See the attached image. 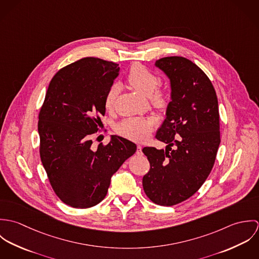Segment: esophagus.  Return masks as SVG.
Returning <instances> with one entry per match:
<instances>
[{"instance_id":"esophagus-1","label":"esophagus","mask_w":259,"mask_h":259,"mask_svg":"<svg viewBox=\"0 0 259 259\" xmlns=\"http://www.w3.org/2000/svg\"><path fill=\"white\" fill-rule=\"evenodd\" d=\"M138 153L140 154V153H142V146H138Z\"/></svg>"}]
</instances>
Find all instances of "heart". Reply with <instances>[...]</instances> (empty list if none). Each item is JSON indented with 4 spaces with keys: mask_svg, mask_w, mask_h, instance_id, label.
I'll list each match as a JSON object with an SVG mask.
<instances>
[{
    "mask_svg": "<svg viewBox=\"0 0 259 259\" xmlns=\"http://www.w3.org/2000/svg\"><path fill=\"white\" fill-rule=\"evenodd\" d=\"M126 81L132 89L141 95L149 98V101L153 107L157 109H164L168 105V92L164 89L157 88L159 77L145 66L141 64L134 65L126 76ZM117 94L118 85L112 84L105 98V106L107 109H112ZM153 124L154 121L151 118L130 117L122 120L116 126V131L120 136L128 140L142 142L149 137Z\"/></svg>",
    "mask_w": 259,
    "mask_h": 259,
    "instance_id": "1",
    "label": "heart"
}]
</instances>
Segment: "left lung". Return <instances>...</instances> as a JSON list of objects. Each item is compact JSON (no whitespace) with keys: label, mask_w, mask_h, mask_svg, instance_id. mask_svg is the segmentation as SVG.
Here are the masks:
<instances>
[{"label":"left lung","mask_w":259,"mask_h":259,"mask_svg":"<svg viewBox=\"0 0 259 259\" xmlns=\"http://www.w3.org/2000/svg\"><path fill=\"white\" fill-rule=\"evenodd\" d=\"M155 67L170 81L166 117L156 140L165 150L144 148L150 168L143 179L148 198L171 206L189 198L209 176L221 144L215 90L204 72L184 57H166Z\"/></svg>","instance_id":"left-lung-1"}]
</instances>
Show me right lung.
I'll return each mask as SVG.
<instances>
[{"mask_svg": "<svg viewBox=\"0 0 259 259\" xmlns=\"http://www.w3.org/2000/svg\"><path fill=\"white\" fill-rule=\"evenodd\" d=\"M118 72V64L93 57L66 66L52 78L38 113L41 163L56 194L74 208L100 203L112 175L137 150L117 136L92 147Z\"/></svg>", "mask_w": 259, "mask_h": 259, "instance_id": "1", "label": "right lung"}]
</instances>
